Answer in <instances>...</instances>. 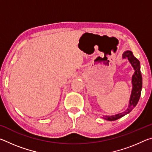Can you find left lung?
Segmentation results:
<instances>
[{
    "label": "left lung",
    "instance_id": "1",
    "mask_svg": "<svg viewBox=\"0 0 152 152\" xmlns=\"http://www.w3.org/2000/svg\"><path fill=\"white\" fill-rule=\"evenodd\" d=\"M123 58H127L129 62L133 67L134 70V74H133L132 78V93H131L127 109L124 112L118 113V114L111 115V116H107L105 115L102 118L107 121H115L118 119H120L122 117L125 116V115L129 113L132 110L134 109L137 102L140 100L141 96V89H142V76L140 70V62L134 56H133L132 51L127 50L123 52Z\"/></svg>",
    "mask_w": 152,
    "mask_h": 152
}]
</instances>
